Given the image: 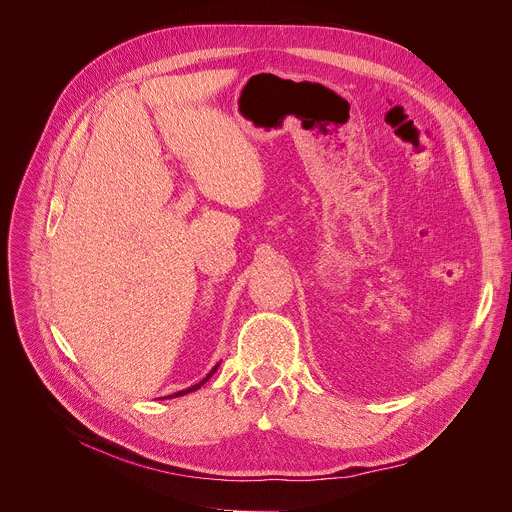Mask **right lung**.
I'll use <instances>...</instances> for the list:
<instances>
[{
    "label": "right lung",
    "instance_id": "obj_1",
    "mask_svg": "<svg viewBox=\"0 0 512 512\" xmlns=\"http://www.w3.org/2000/svg\"><path fill=\"white\" fill-rule=\"evenodd\" d=\"M218 366H220V364H216V366H214V368H212V370L206 374V379H201L197 385H193V387H189V389H185V391H179V393H175V395H168V397H181V395H187V393H193V391H197V389H199L203 383H208V379H210L212 374L218 370ZM162 399H164V397H162Z\"/></svg>",
    "mask_w": 512,
    "mask_h": 512
}]
</instances>
